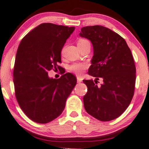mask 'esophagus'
Wrapping results in <instances>:
<instances>
[{"label":"esophagus","mask_w":149,"mask_h":149,"mask_svg":"<svg viewBox=\"0 0 149 149\" xmlns=\"http://www.w3.org/2000/svg\"><path fill=\"white\" fill-rule=\"evenodd\" d=\"M77 83H80V82H81L82 81V78H81V77L77 76Z\"/></svg>","instance_id":"34e87169"}]
</instances>
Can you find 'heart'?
I'll return each instance as SVG.
<instances>
[{
    "label": "heart",
    "instance_id": "1",
    "mask_svg": "<svg viewBox=\"0 0 149 149\" xmlns=\"http://www.w3.org/2000/svg\"><path fill=\"white\" fill-rule=\"evenodd\" d=\"M86 41H88L87 40L81 39L79 40L78 42H77V44L85 43ZM86 68H87V64L86 63H74L70 66V70L71 72H72L75 74L81 75L82 74V72H83V71L85 70V69H86Z\"/></svg>",
    "mask_w": 149,
    "mask_h": 149
}]
</instances>
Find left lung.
I'll list each match as a JSON object with an SVG mask.
<instances>
[{"label":"left lung","mask_w":149,"mask_h":149,"mask_svg":"<svg viewBox=\"0 0 149 149\" xmlns=\"http://www.w3.org/2000/svg\"><path fill=\"white\" fill-rule=\"evenodd\" d=\"M79 36L92 43L88 74L96 77L94 81L83 80L88 87L84 108L99 120H112L126 110L134 96L136 68L131 51L120 35L103 26L82 27ZM99 77L103 79L100 86L96 85Z\"/></svg>","instance_id":"obj_1"}]
</instances>
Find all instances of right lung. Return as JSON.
Returning a JSON list of instances; mask_svg holds the SVG:
<instances>
[{"label":"right lung","mask_w":149,"mask_h":149,"mask_svg":"<svg viewBox=\"0 0 149 149\" xmlns=\"http://www.w3.org/2000/svg\"><path fill=\"white\" fill-rule=\"evenodd\" d=\"M74 26L42 23L26 34L18 47L14 71L15 96L26 116L39 124L60 115L67 98L76 85L74 75L60 78L48 76V72L61 63V52Z\"/></svg>","instance_id":"add662e5"}]
</instances>
